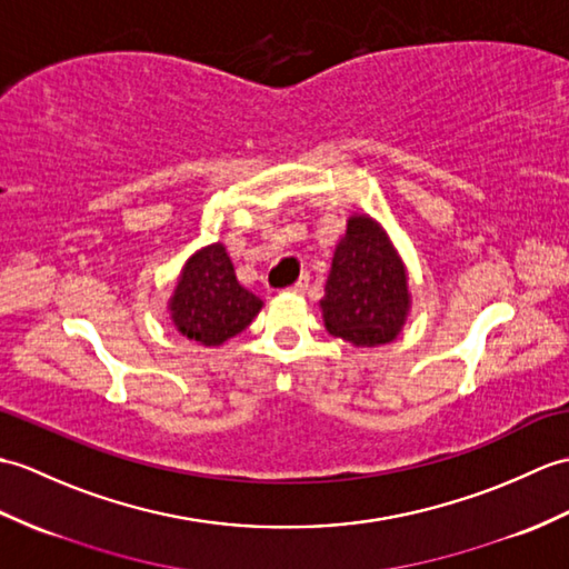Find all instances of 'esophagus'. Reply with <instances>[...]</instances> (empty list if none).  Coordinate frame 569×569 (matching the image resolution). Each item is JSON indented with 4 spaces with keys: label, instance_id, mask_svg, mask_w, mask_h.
<instances>
[{
    "label": "esophagus",
    "instance_id": "obj_1",
    "mask_svg": "<svg viewBox=\"0 0 569 569\" xmlns=\"http://www.w3.org/2000/svg\"><path fill=\"white\" fill-rule=\"evenodd\" d=\"M308 286H310V276H300V279H298L293 286H290L288 290H290V293L302 296V293H306V290H308Z\"/></svg>",
    "mask_w": 569,
    "mask_h": 569
}]
</instances>
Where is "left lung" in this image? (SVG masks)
<instances>
[{
  "label": "left lung",
  "instance_id": "obj_1",
  "mask_svg": "<svg viewBox=\"0 0 569 569\" xmlns=\"http://www.w3.org/2000/svg\"><path fill=\"white\" fill-rule=\"evenodd\" d=\"M320 308L327 332L353 347H380L400 335L409 310L407 273L376 220L349 218Z\"/></svg>",
  "mask_w": 569,
  "mask_h": 569
}]
</instances>
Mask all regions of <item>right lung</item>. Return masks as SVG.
<instances>
[{
	"label": "right lung",
	"instance_id": "add662e5",
	"mask_svg": "<svg viewBox=\"0 0 569 569\" xmlns=\"http://www.w3.org/2000/svg\"><path fill=\"white\" fill-rule=\"evenodd\" d=\"M169 310L183 337L203 347H220L254 320L261 300L240 286L228 252L218 242L187 261Z\"/></svg>",
	"mask_w": 569,
	"mask_h": 569
}]
</instances>
